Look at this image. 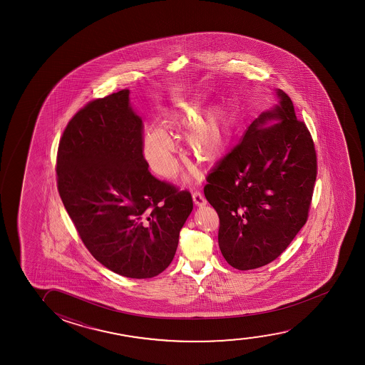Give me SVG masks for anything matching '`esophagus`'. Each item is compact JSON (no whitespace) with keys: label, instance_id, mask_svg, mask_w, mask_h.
Masks as SVG:
<instances>
[{"label":"esophagus","instance_id":"obj_1","mask_svg":"<svg viewBox=\"0 0 365 365\" xmlns=\"http://www.w3.org/2000/svg\"><path fill=\"white\" fill-rule=\"evenodd\" d=\"M192 197H193V202H195V205L197 207H203V205H207V200H205V197L200 193V190H195Z\"/></svg>","mask_w":365,"mask_h":365}]
</instances>
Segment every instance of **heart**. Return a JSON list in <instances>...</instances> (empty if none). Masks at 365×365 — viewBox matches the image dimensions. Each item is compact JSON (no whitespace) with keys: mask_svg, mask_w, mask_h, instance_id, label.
Instances as JSON below:
<instances>
[{"mask_svg":"<svg viewBox=\"0 0 365 365\" xmlns=\"http://www.w3.org/2000/svg\"><path fill=\"white\" fill-rule=\"evenodd\" d=\"M202 115L192 106L183 105L172 110L163 120L170 132L190 130L187 145L202 165H215L230 145L235 125V115L230 108L215 110L200 122ZM145 160L157 175L172 178L180 168L178 147L173 137L158 127L145 130L142 138Z\"/></svg>","mask_w":365,"mask_h":365,"instance_id":"b5f03b06","label":"heart"}]
</instances>
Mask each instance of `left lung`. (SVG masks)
Here are the masks:
<instances>
[{
    "label": "left lung",
    "mask_w": 365,
    "mask_h": 365,
    "mask_svg": "<svg viewBox=\"0 0 365 365\" xmlns=\"http://www.w3.org/2000/svg\"><path fill=\"white\" fill-rule=\"evenodd\" d=\"M260 113L207 177L205 195L220 217V252L235 269L277 259L307 223L317 152L289 96Z\"/></svg>",
    "instance_id": "1"
}]
</instances>
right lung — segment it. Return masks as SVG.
Returning a JSON list of instances; mask_svg holds the SVG:
<instances>
[{"instance_id": "right-lung-1", "label": "right lung", "mask_w": 365, "mask_h": 365, "mask_svg": "<svg viewBox=\"0 0 365 365\" xmlns=\"http://www.w3.org/2000/svg\"><path fill=\"white\" fill-rule=\"evenodd\" d=\"M143 123L130 91L91 101L63 130L57 150V188L91 255L127 278H152L173 259L193 210L180 190L148 170Z\"/></svg>"}]
</instances>
